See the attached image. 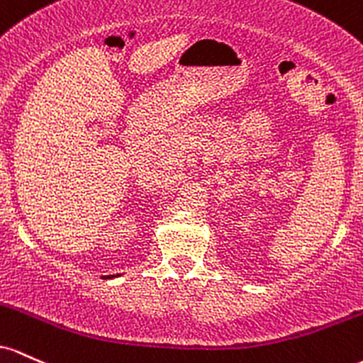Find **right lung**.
<instances>
[{
  "label": "right lung",
  "mask_w": 363,
  "mask_h": 363,
  "mask_svg": "<svg viewBox=\"0 0 363 363\" xmlns=\"http://www.w3.org/2000/svg\"><path fill=\"white\" fill-rule=\"evenodd\" d=\"M113 276H115V274H111V276H109V278H113ZM104 278H106V276H104Z\"/></svg>",
  "instance_id": "obj_1"
}]
</instances>
